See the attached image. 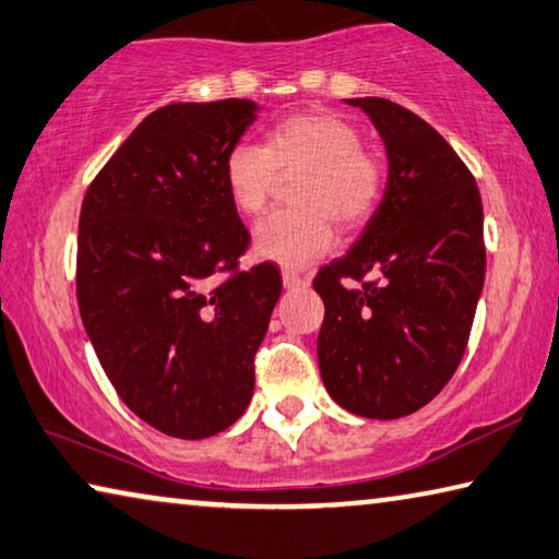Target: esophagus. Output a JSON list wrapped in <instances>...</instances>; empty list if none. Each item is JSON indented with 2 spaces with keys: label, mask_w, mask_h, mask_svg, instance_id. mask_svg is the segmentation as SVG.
<instances>
[{
  "label": "esophagus",
  "mask_w": 559,
  "mask_h": 559,
  "mask_svg": "<svg viewBox=\"0 0 559 559\" xmlns=\"http://www.w3.org/2000/svg\"><path fill=\"white\" fill-rule=\"evenodd\" d=\"M281 278H283V286H286V288H300V286H306V283H308V278L300 276V273L294 271V269H283Z\"/></svg>",
  "instance_id": "obj_1"
}]
</instances>
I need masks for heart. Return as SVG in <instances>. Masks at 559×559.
Returning a JSON list of instances; mask_svg holds the SVG:
<instances>
[{"instance_id":"1","label":"heart","mask_w":559,"mask_h":559,"mask_svg":"<svg viewBox=\"0 0 559 559\" xmlns=\"http://www.w3.org/2000/svg\"><path fill=\"white\" fill-rule=\"evenodd\" d=\"M300 174L294 211H278L255 226L261 259L290 269L313 263L335 246V226L368 224L385 193V166L362 148V134L331 111H300L265 131L263 146L241 141L224 158V189L243 216L269 206L281 176Z\"/></svg>"}]
</instances>
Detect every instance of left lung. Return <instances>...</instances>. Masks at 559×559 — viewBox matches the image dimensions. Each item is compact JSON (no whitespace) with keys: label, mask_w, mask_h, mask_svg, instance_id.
Returning <instances> with one entry per match:
<instances>
[{"label":"left lung","mask_w":559,"mask_h":559,"mask_svg":"<svg viewBox=\"0 0 559 559\" xmlns=\"http://www.w3.org/2000/svg\"><path fill=\"white\" fill-rule=\"evenodd\" d=\"M345 102L376 123L388 186L356 246L313 278L325 306L318 366L345 411L393 420L428 405L463 360L485 281L483 201L418 114L380 96Z\"/></svg>","instance_id":"obj_1"}]
</instances>
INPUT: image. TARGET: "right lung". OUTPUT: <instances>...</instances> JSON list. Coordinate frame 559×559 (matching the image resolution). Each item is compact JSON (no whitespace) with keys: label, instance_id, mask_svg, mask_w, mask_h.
Returning <instances> with one entry per match:
<instances>
[{"label":"right lung","instance_id":"1","mask_svg":"<svg viewBox=\"0 0 559 559\" xmlns=\"http://www.w3.org/2000/svg\"><path fill=\"white\" fill-rule=\"evenodd\" d=\"M255 109L248 99L162 106L82 203L86 335L129 411L171 438H211L241 418L281 296L273 263L238 269L251 236L224 189V158Z\"/></svg>","mask_w":559,"mask_h":559}]
</instances>
